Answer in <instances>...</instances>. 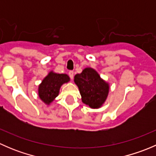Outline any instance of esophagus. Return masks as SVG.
Here are the masks:
<instances>
[{
  "label": "esophagus",
  "mask_w": 156,
  "mask_h": 156,
  "mask_svg": "<svg viewBox=\"0 0 156 156\" xmlns=\"http://www.w3.org/2000/svg\"><path fill=\"white\" fill-rule=\"evenodd\" d=\"M69 77H70V78L71 79H73V78H74V72L73 71H70V72H69Z\"/></svg>",
  "instance_id": "34e87169"
}]
</instances>
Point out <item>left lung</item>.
Instances as JSON below:
<instances>
[{
	"label": "left lung",
	"mask_w": 156,
	"mask_h": 156,
	"mask_svg": "<svg viewBox=\"0 0 156 156\" xmlns=\"http://www.w3.org/2000/svg\"><path fill=\"white\" fill-rule=\"evenodd\" d=\"M75 83L79 89L81 100L92 108H98L105 103L109 85L92 68H86L75 75Z\"/></svg>",
	"instance_id": "8db88e82"
}]
</instances>
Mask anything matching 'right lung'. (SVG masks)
I'll return each instance as SVG.
<instances>
[{
    "mask_svg": "<svg viewBox=\"0 0 156 156\" xmlns=\"http://www.w3.org/2000/svg\"><path fill=\"white\" fill-rule=\"evenodd\" d=\"M69 80L70 78L66 74L49 72L38 87V96L41 100L45 104H50L58 96L61 86L69 82Z\"/></svg>",
    "mask_w": 156,
    "mask_h": 156,
    "instance_id": "right-lung-1",
    "label": "right lung"
}]
</instances>
